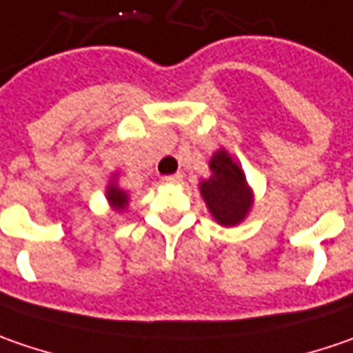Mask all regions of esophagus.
Wrapping results in <instances>:
<instances>
[{
	"mask_svg": "<svg viewBox=\"0 0 353 353\" xmlns=\"http://www.w3.org/2000/svg\"><path fill=\"white\" fill-rule=\"evenodd\" d=\"M165 183H181L183 181V174L181 172H177V174H172V176H165Z\"/></svg>",
	"mask_w": 353,
	"mask_h": 353,
	"instance_id": "1",
	"label": "esophagus"
}]
</instances>
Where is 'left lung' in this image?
Wrapping results in <instances>:
<instances>
[{
	"instance_id": "1",
	"label": "left lung",
	"mask_w": 353,
	"mask_h": 353,
	"mask_svg": "<svg viewBox=\"0 0 353 353\" xmlns=\"http://www.w3.org/2000/svg\"><path fill=\"white\" fill-rule=\"evenodd\" d=\"M211 176L199 181V193L211 217L221 227H235L247 219L254 203V192L247 176L225 148H219L209 160Z\"/></svg>"
}]
</instances>
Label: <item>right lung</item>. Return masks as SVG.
Listing matches in <instances>:
<instances>
[{
  "label": "right lung",
  "mask_w": 353,
  "mask_h": 353,
  "mask_svg": "<svg viewBox=\"0 0 353 353\" xmlns=\"http://www.w3.org/2000/svg\"><path fill=\"white\" fill-rule=\"evenodd\" d=\"M106 201L112 211L116 213H122L126 211V207L130 205V193L124 192L120 185H118V174H112L108 185H106Z\"/></svg>",
  "instance_id": "obj_1"
}]
</instances>
